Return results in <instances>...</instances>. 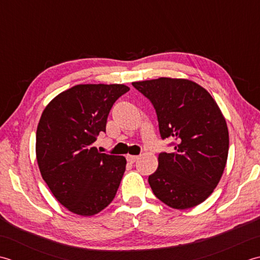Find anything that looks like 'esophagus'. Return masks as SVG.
I'll return each instance as SVG.
<instances>
[{
  "label": "esophagus",
  "mask_w": 260,
  "mask_h": 260,
  "mask_svg": "<svg viewBox=\"0 0 260 260\" xmlns=\"http://www.w3.org/2000/svg\"><path fill=\"white\" fill-rule=\"evenodd\" d=\"M138 158H139V156H135V155H128L126 156V160H128L129 162H131V164H134Z\"/></svg>",
  "instance_id": "esophagus-1"
}]
</instances>
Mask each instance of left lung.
Here are the masks:
<instances>
[{
  "mask_svg": "<svg viewBox=\"0 0 260 260\" xmlns=\"http://www.w3.org/2000/svg\"><path fill=\"white\" fill-rule=\"evenodd\" d=\"M132 85L152 103L162 139L175 141L173 152L159 153L158 168L148 178L153 194L177 210L204 202L220 182L229 151L218 104L189 79L160 77Z\"/></svg>",
  "mask_w": 260,
  "mask_h": 260,
  "instance_id": "8db88e82",
  "label": "left lung"
}]
</instances>
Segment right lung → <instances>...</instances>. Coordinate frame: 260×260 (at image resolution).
I'll list each match as a JSON object with an SVG mask.
<instances>
[{
  "label": "right lung",
  "mask_w": 260,
  "mask_h": 260,
  "mask_svg": "<svg viewBox=\"0 0 260 260\" xmlns=\"http://www.w3.org/2000/svg\"><path fill=\"white\" fill-rule=\"evenodd\" d=\"M123 84H79L45 108L36 136L41 176L61 205L91 216L112 202L125 171L123 156L93 146L105 132L111 108L129 91Z\"/></svg>",
  "instance_id": "add662e5"
}]
</instances>
